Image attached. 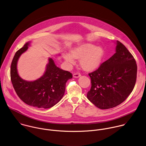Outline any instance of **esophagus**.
I'll return each instance as SVG.
<instances>
[{"mask_svg": "<svg viewBox=\"0 0 146 146\" xmlns=\"http://www.w3.org/2000/svg\"><path fill=\"white\" fill-rule=\"evenodd\" d=\"M80 76H81V74L79 73H76L73 74V77L74 78H78V77H80Z\"/></svg>", "mask_w": 146, "mask_h": 146, "instance_id": "34e87169", "label": "esophagus"}]
</instances>
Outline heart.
Masks as SVG:
<instances>
[{"mask_svg": "<svg viewBox=\"0 0 146 146\" xmlns=\"http://www.w3.org/2000/svg\"><path fill=\"white\" fill-rule=\"evenodd\" d=\"M104 55V50L100 46H95L90 43H85L73 48L70 54H64V58L69 64L74 63V58H80L79 63L85 70H92L100 64Z\"/></svg>", "mask_w": 146, "mask_h": 146, "instance_id": "obj_1", "label": "heart"}]
</instances>
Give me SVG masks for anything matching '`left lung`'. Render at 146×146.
Masks as SVG:
<instances>
[{"label": "left lung", "instance_id": "1", "mask_svg": "<svg viewBox=\"0 0 146 146\" xmlns=\"http://www.w3.org/2000/svg\"><path fill=\"white\" fill-rule=\"evenodd\" d=\"M136 61L126 47L117 41L116 53L89 73L91 87L88 99L102 110L115 107L129 96L137 80Z\"/></svg>", "mask_w": 146, "mask_h": 146}]
</instances>
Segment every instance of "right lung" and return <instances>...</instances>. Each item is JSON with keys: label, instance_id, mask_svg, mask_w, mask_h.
Segmentation results:
<instances>
[{"label": "right lung", "instance_id": "1", "mask_svg": "<svg viewBox=\"0 0 146 146\" xmlns=\"http://www.w3.org/2000/svg\"><path fill=\"white\" fill-rule=\"evenodd\" d=\"M29 45V42L25 44L13 58L10 72L12 85L18 96L27 104L38 108H51L64 96L66 83L73 77L72 74L57 67L52 58H50L43 76L31 82L23 80L18 74L17 63Z\"/></svg>", "mask_w": 146, "mask_h": 146}]
</instances>
